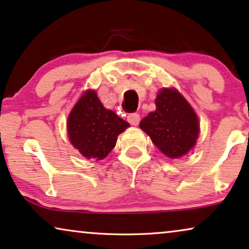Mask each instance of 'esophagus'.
<instances>
[{
  "instance_id": "34e87169",
  "label": "esophagus",
  "mask_w": 249,
  "mask_h": 249,
  "mask_svg": "<svg viewBox=\"0 0 249 249\" xmlns=\"http://www.w3.org/2000/svg\"><path fill=\"white\" fill-rule=\"evenodd\" d=\"M127 120L129 124L132 125H138L139 121H141V117H139V114H137V113H130V114H128Z\"/></svg>"
}]
</instances>
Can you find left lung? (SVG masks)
<instances>
[{"instance_id": "8db88e82", "label": "left lung", "mask_w": 249, "mask_h": 249, "mask_svg": "<svg viewBox=\"0 0 249 249\" xmlns=\"http://www.w3.org/2000/svg\"><path fill=\"white\" fill-rule=\"evenodd\" d=\"M156 110L141 121V127L163 154L177 159L187 154L198 137V119L193 107L176 89H162Z\"/></svg>"}]
</instances>
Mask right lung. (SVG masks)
I'll return each instance as SVG.
<instances>
[{
	"label": "right lung",
	"instance_id": "add662e5",
	"mask_svg": "<svg viewBox=\"0 0 249 249\" xmlns=\"http://www.w3.org/2000/svg\"><path fill=\"white\" fill-rule=\"evenodd\" d=\"M128 127L127 121L102 105L93 90L83 95L68 118L71 144L87 159H104L113 149L118 135Z\"/></svg>",
	"mask_w": 249,
	"mask_h": 249
}]
</instances>
